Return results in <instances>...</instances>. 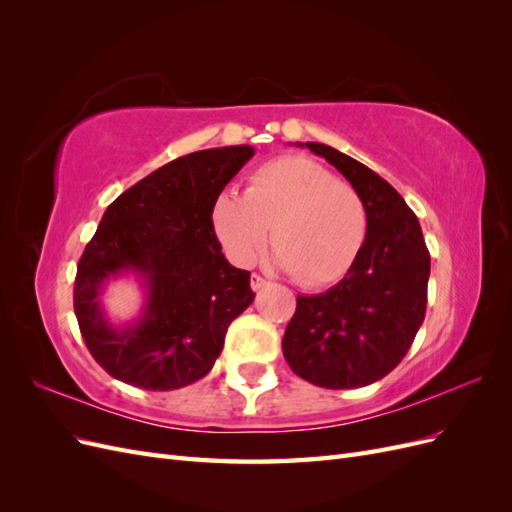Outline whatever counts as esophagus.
Here are the masks:
<instances>
[{
	"label": "esophagus",
	"instance_id": "esophagus-1",
	"mask_svg": "<svg viewBox=\"0 0 512 512\" xmlns=\"http://www.w3.org/2000/svg\"><path fill=\"white\" fill-rule=\"evenodd\" d=\"M250 284H252V290H260V288H265L269 282L265 280V277H260V275L254 273V275L250 277Z\"/></svg>",
	"mask_w": 512,
	"mask_h": 512
}]
</instances>
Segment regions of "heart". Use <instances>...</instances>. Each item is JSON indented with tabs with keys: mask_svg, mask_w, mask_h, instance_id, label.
Returning a JSON list of instances; mask_svg holds the SVG:
<instances>
[{
	"mask_svg": "<svg viewBox=\"0 0 512 512\" xmlns=\"http://www.w3.org/2000/svg\"><path fill=\"white\" fill-rule=\"evenodd\" d=\"M211 220L237 265H252L271 228L275 260L305 288L342 280L367 239L361 196L331 170L299 156L262 164L243 194L224 190L215 198Z\"/></svg>",
	"mask_w": 512,
	"mask_h": 512,
	"instance_id": "obj_1",
	"label": "heart"
}]
</instances>
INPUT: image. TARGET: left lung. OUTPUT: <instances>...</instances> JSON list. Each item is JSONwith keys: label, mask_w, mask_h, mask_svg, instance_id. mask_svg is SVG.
<instances>
[{"label": "left lung", "mask_w": 512, "mask_h": 512, "mask_svg": "<svg viewBox=\"0 0 512 512\" xmlns=\"http://www.w3.org/2000/svg\"><path fill=\"white\" fill-rule=\"evenodd\" d=\"M305 147L361 196L367 239L342 282L297 297L282 350L303 380L322 389H359L391 374L410 350L425 320L431 258L421 224L391 183L329 145Z\"/></svg>", "instance_id": "obj_1"}]
</instances>
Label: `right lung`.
<instances>
[{"label":"right lung","instance_id":"1","mask_svg":"<svg viewBox=\"0 0 512 512\" xmlns=\"http://www.w3.org/2000/svg\"><path fill=\"white\" fill-rule=\"evenodd\" d=\"M254 156L250 145L194 151L153 170L106 207L76 267L74 314L85 346L113 378L173 391L207 376L224 337L254 301L213 230V203ZM132 270L148 290L144 316L115 330L99 307L106 279Z\"/></svg>","mask_w":512,"mask_h":512}]
</instances>
